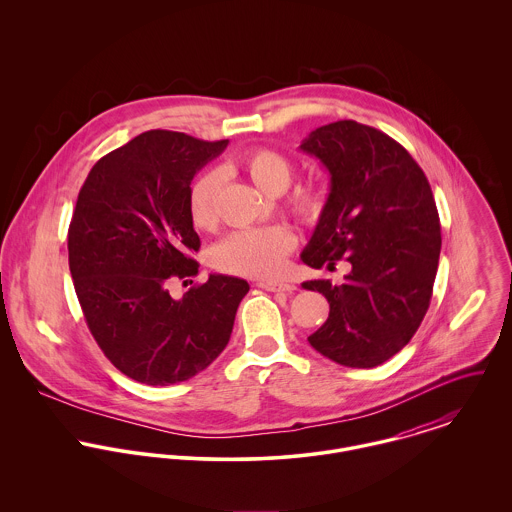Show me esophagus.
<instances>
[{"label": "esophagus", "mask_w": 512, "mask_h": 512, "mask_svg": "<svg viewBox=\"0 0 512 512\" xmlns=\"http://www.w3.org/2000/svg\"><path fill=\"white\" fill-rule=\"evenodd\" d=\"M256 286H258V288H262V290H266V292L292 293L293 290H295V286H292V284L276 282V280H260Z\"/></svg>", "instance_id": "1"}]
</instances>
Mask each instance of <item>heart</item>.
Returning <instances> with one entry per match:
<instances>
[{"label": "heart", "mask_w": 512, "mask_h": 512, "mask_svg": "<svg viewBox=\"0 0 512 512\" xmlns=\"http://www.w3.org/2000/svg\"><path fill=\"white\" fill-rule=\"evenodd\" d=\"M236 165L266 195L284 193L293 177L292 161L280 151L258 147L236 157ZM219 177L213 171L201 173L187 191V213L197 228L215 224V199ZM293 217L305 224L317 222L325 211V197L315 185H299L288 199ZM293 236L282 226L242 230L226 236L213 250V266L234 276L262 278L276 274L292 252Z\"/></svg>", "instance_id": "obj_1"}]
</instances>
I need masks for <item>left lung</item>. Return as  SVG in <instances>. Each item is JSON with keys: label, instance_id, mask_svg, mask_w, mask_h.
Instances as JSON below:
<instances>
[{"label": "left lung", "instance_id": "obj_1", "mask_svg": "<svg viewBox=\"0 0 512 512\" xmlns=\"http://www.w3.org/2000/svg\"><path fill=\"white\" fill-rule=\"evenodd\" d=\"M299 149L331 175L301 260L329 272L341 258L351 264L339 286L301 284L329 301L327 321L307 341L339 365H382L408 345L430 307L441 250L432 187L404 147L355 120L313 130Z\"/></svg>", "mask_w": 512, "mask_h": 512}]
</instances>
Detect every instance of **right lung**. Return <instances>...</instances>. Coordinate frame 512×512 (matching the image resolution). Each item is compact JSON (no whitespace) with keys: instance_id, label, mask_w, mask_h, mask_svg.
<instances>
[{"instance_id":"right-lung-1","label":"right lung","mask_w":512,"mask_h":512,"mask_svg":"<svg viewBox=\"0 0 512 512\" xmlns=\"http://www.w3.org/2000/svg\"><path fill=\"white\" fill-rule=\"evenodd\" d=\"M226 146L149 130L98 159L78 193L69 228L74 290L98 347L142 384L169 386L211 365L250 290L224 274L179 299L167 290L199 272L187 191Z\"/></svg>"}]
</instances>
